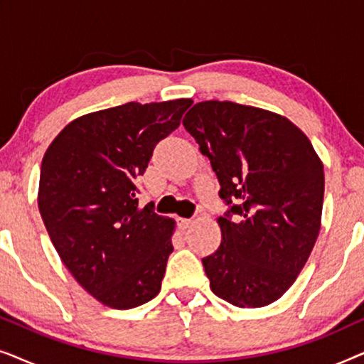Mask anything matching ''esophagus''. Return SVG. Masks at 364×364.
Returning a JSON list of instances; mask_svg holds the SVG:
<instances>
[{"mask_svg": "<svg viewBox=\"0 0 364 364\" xmlns=\"http://www.w3.org/2000/svg\"><path fill=\"white\" fill-rule=\"evenodd\" d=\"M177 223H178V227L182 228V230H186V228L192 225L193 220H191V218H177Z\"/></svg>", "mask_w": 364, "mask_h": 364, "instance_id": "1", "label": "esophagus"}]
</instances>
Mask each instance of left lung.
<instances>
[{"label": "left lung", "mask_w": 364, "mask_h": 364, "mask_svg": "<svg viewBox=\"0 0 364 364\" xmlns=\"http://www.w3.org/2000/svg\"><path fill=\"white\" fill-rule=\"evenodd\" d=\"M182 124L228 205L217 218L220 247L202 258L212 291L240 308L270 305L296 280L320 233V157L295 124L260 107L203 101Z\"/></svg>", "instance_id": "8db88e82"}]
</instances>
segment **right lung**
Instances as JSON below:
<instances>
[{"mask_svg":"<svg viewBox=\"0 0 364 364\" xmlns=\"http://www.w3.org/2000/svg\"><path fill=\"white\" fill-rule=\"evenodd\" d=\"M192 99L127 102L69 122L41 164L38 207L56 252L102 305L129 310L161 291L176 222L139 207L136 178Z\"/></svg>","mask_w":364,"mask_h":364,"instance_id":"right-lung-1","label":"right lung"}]
</instances>
